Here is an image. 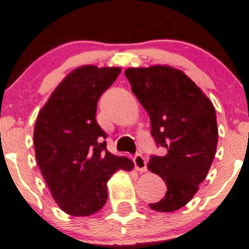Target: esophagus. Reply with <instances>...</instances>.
<instances>
[{
	"label": "esophagus",
	"instance_id": "1",
	"mask_svg": "<svg viewBox=\"0 0 249 249\" xmlns=\"http://www.w3.org/2000/svg\"><path fill=\"white\" fill-rule=\"evenodd\" d=\"M133 163H135L136 170H139V172H146V159L141 154H137L136 157L133 158Z\"/></svg>",
	"mask_w": 249,
	"mask_h": 249
}]
</instances>
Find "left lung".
Wrapping results in <instances>:
<instances>
[{
	"label": "left lung",
	"mask_w": 249,
	"mask_h": 249,
	"mask_svg": "<svg viewBox=\"0 0 249 249\" xmlns=\"http://www.w3.org/2000/svg\"><path fill=\"white\" fill-rule=\"evenodd\" d=\"M124 75L149 114L155 142L165 151L147 164L166 184L163 198L149 206L172 213L192 200L213 164L219 136L215 108L186 73L170 66L131 67Z\"/></svg>",
	"instance_id": "8db88e82"
}]
</instances>
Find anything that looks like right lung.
I'll return each instance as SVG.
<instances>
[{
    "mask_svg": "<svg viewBox=\"0 0 249 249\" xmlns=\"http://www.w3.org/2000/svg\"><path fill=\"white\" fill-rule=\"evenodd\" d=\"M120 67H77L51 94L34 127L36 158L53 200L72 216H89L107 202V182L133 161L107 150L96 104Z\"/></svg>",
    "mask_w": 249,
    "mask_h": 249,
    "instance_id": "right-lung-1",
    "label": "right lung"
}]
</instances>
